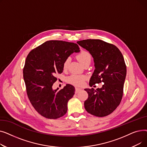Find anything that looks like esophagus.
Segmentation results:
<instances>
[{"label": "esophagus", "mask_w": 147, "mask_h": 147, "mask_svg": "<svg viewBox=\"0 0 147 147\" xmlns=\"http://www.w3.org/2000/svg\"><path fill=\"white\" fill-rule=\"evenodd\" d=\"M75 93L76 94H78V92H79L81 90H82V89H80V88H76V89H75Z\"/></svg>", "instance_id": "esophagus-1"}]
</instances>
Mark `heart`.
<instances>
[{"instance_id": "1", "label": "heart", "mask_w": 147, "mask_h": 147, "mask_svg": "<svg viewBox=\"0 0 147 147\" xmlns=\"http://www.w3.org/2000/svg\"><path fill=\"white\" fill-rule=\"evenodd\" d=\"M76 57L80 62L81 64H83V65L87 63H90L91 59H92V57L90 53L86 51H84V50L81 51L77 55ZM70 61H71V59L69 57H68L65 59L63 63V68L64 69H66L68 68ZM86 79V77L85 76L73 74L68 77L67 80L69 83L72 84L73 85L80 86H82L84 84V82Z\"/></svg>"}]
</instances>
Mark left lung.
<instances>
[{
	"mask_svg": "<svg viewBox=\"0 0 147 147\" xmlns=\"http://www.w3.org/2000/svg\"><path fill=\"white\" fill-rule=\"evenodd\" d=\"M78 43L94 58L95 70L89 86L103 83L101 88L84 89L88 98L84 101L86 110L97 117H105L119 105L123 96L126 66L120 50L114 45L99 39H87Z\"/></svg>",
	"mask_w": 147,
	"mask_h": 147,
	"instance_id": "left-lung-1",
	"label": "left lung"
}]
</instances>
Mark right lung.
Listing matches in <instances>:
<instances>
[{
	"instance_id": "add662e5",
	"label": "right lung",
	"mask_w": 147,
	"mask_h": 147,
	"mask_svg": "<svg viewBox=\"0 0 147 147\" xmlns=\"http://www.w3.org/2000/svg\"><path fill=\"white\" fill-rule=\"evenodd\" d=\"M76 43L62 40L47 41L31 51L23 69L27 96L34 109L43 117L57 119L67 111V103L75 88L67 84L63 89L53 90L57 74L63 71L65 59L79 52Z\"/></svg>"
}]
</instances>
